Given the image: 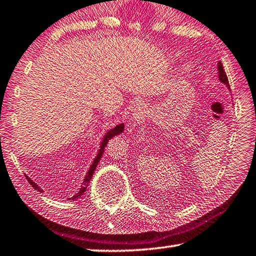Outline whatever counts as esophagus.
I'll list each match as a JSON object with an SVG mask.
<instances>
[{
    "mask_svg": "<svg viewBox=\"0 0 256 256\" xmlns=\"http://www.w3.org/2000/svg\"><path fill=\"white\" fill-rule=\"evenodd\" d=\"M144 108H146V104H144L142 100H137L136 102H134V107H132L134 114V116H140L144 110Z\"/></svg>",
    "mask_w": 256,
    "mask_h": 256,
    "instance_id": "34e87169",
    "label": "esophagus"
}]
</instances>
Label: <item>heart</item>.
I'll list each match as a JSON object with an SVG mask.
<instances>
[{"label":"heart","mask_w":256,"mask_h":256,"mask_svg":"<svg viewBox=\"0 0 256 256\" xmlns=\"http://www.w3.org/2000/svg\"><path fill=\"white\" fill-rule=\"evenodd\" d=\"M194 70H195L194 62H192V61H186L185 64L182 66L180 74H182V76H190L192 74V72H194Z\"/></svg>","instance_id":"heart-1"}]
</instances>
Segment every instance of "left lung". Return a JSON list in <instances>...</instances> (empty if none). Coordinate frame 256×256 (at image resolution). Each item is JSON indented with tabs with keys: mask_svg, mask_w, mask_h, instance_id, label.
<instances>
[{
	"mask_svg": "<svg viewBox=\"0 0 256 256\" xmlns=\"http://www.w3.org/2000/svg\"><path fill=\"white\" fill-rule=\"evenodd\" d=\"M218 79H220V81L222 84H224L230 90L228 76H226V74H225L224 68H223V64H222L220 61H218Z\"/></svg>",
	"mask_w": 256,
	"mask_h": 256,
	"instance_id": "left-lung-1",
	"label": "left lung"
}]
</instances>
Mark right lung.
<instances>
[{
  "label": "right lung",
  "instance_id": "obj_1",
  "mask_svg": "<svg viewBox=\"0 0 256 256\" xmlns=\"http://www.w3.org/2000/svg\"><path fill=\"white\" fill-rule=\"evenodd\" d=\"M124 124H117V126H116V127L112 128V129H109L108 132H107V134H104V138H102V142H101V144H100V148H99V150H98L97 156H96V158L94 159V162H92V164H91L89 170L86 172V174L84 180V182H82V186H81L79 192H76V195L72 196L71 198H68L69 200H78V198H80L81 196L84 195V192L86 190V187H88L89 182H90V180H91V178H92V175H94V170H96V168H97L98 164H99V162H100V159H101V157H102V155H104V148H106V146H107L108 142H109L112 138H114V136H117V134H122V132H124ZM26 177L28 182H30L31 186H32L33 188H34V190H38V192H43L42 188H41L40 186H38V185L36 184V182H33L30 177H28V175H26Z\"/></svg>",
  "mask_w": 256,
  "mask_h": 256
}]
</instances>
